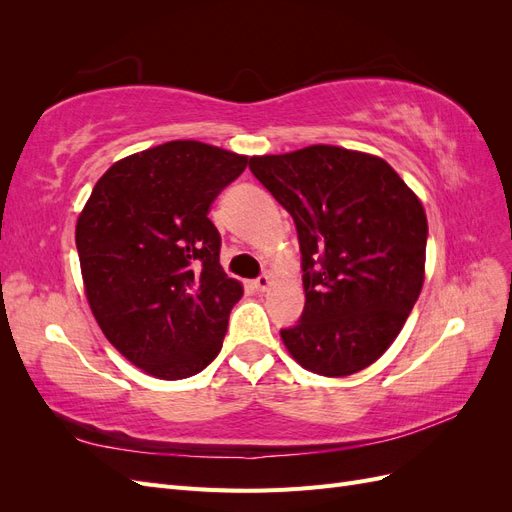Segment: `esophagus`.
I'll return each instance as SVG.
<instances>
[{
	"instance_id": "1",
	"label": "esophagus",
	"mask_w": 512,
	"mask_h": 512,
	"mask_svg": "<svg viewBox=\"0 0 512 512\" xmlns=\"http://www.w3.org/2000/svg\"><path fill=\"white\" fill-rule=\"evenodd\" d=\"M269 286H271V277H269V275H258L256 280H254V288H256L258 292H267Z\"/></svg>"
}]
</instances>
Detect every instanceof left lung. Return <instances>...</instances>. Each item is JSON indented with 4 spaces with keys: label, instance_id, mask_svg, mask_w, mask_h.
Returning <instances> with one entry per match:
<instances>
[{
    "label": "left lung",
    "instance_id": "8db88e82",
    "mask_svg": "<svg viewBox=\"0 0 512 512\" xmlns=\"http://www.w3.org/2000/svg\"><path fill=\"white\" fill-rule=\"evenodd\" d=\"M297 226L305 307L282 339L305 369L350 376L393 344L421 294L427 218L384 160L333 145L250 158Z\"/></svg>",
    "mask_w": 512,
    "mask_h": 512
}]
</instances>
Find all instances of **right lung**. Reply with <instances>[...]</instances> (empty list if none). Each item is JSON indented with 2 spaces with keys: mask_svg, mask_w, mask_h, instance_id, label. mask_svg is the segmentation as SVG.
Listing matches in <instances>:
<instances>
[{
  "mask_svg": "<svg viewBox=\"0 0 512 512\" xmlns=\"http://www.w3.org/2000/svg\"><path fill=\"white\" fill-rule=\"evenodd\" d=\"M245 166L232 151L170 141L108 168L76 222L91 312L151 376L190 378L222 350L243 288L220 265L207 213Z\"/></svg>",
  "mask_w": 512,
  "mask_h": 512,
  "instance_id": "obj_1",
  "label": "right lung"
}]
</instances>
